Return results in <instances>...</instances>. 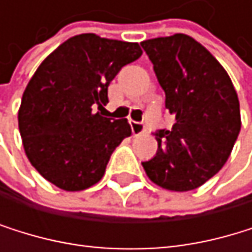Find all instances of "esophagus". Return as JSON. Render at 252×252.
<instances>
[{
	"label": "esophagus",
	"mask_w": 252,
	"mask_h": 252,
	"mask_svg": "<svg viewBox=\"0 0 252 252\" xmlns=\"http://www.w3.org/2000/svg\"><path fill=\"white\" fill-rule=\"evenodd\" d=\"M130 125H131V131H133L134 136H139V134H142L143 131H147V125H145L143 122L131 121Z\"/></svg>",
	"instance_id": "obj_1"
}]
</instances>
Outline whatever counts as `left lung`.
Instances as JSON below:
<instances>
[{"instance_id": "8db88e82", "label": "left lung", "mask_w": 252, "mask_h": 252, "mask_svg": "<svg viewBox=\"0 0 252 252\" xmlns=\"http://www.w3.org/2000/svg\"><path fill=\"white\" fill-rule=\"evenodd\" d=\"M172 127L154 133L156 156L142 161L150 180L163 189L186 192L220 171L240 131L234 86L220 63L188 34L143 40Z\"/></svg>"}]
</instances>
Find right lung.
<instances>
[{"instance_id":"add662e5","label":"right lung","mask_w":252,"mask_h":252,"mask_svg":"<svg viewBox=\"0 0 252 252\" xmlns=\"http://www.w3.org/2000/svg\"><path fill=\"white\" fill-rule=\"evenodd\" d=\"M140 56L137 43L84 33L40 63L22 95L18 122L25 154L45 180L75 192L102 178L131 127L94 109L109 102L110 81Z\"/></svg>"}]
</instances>
